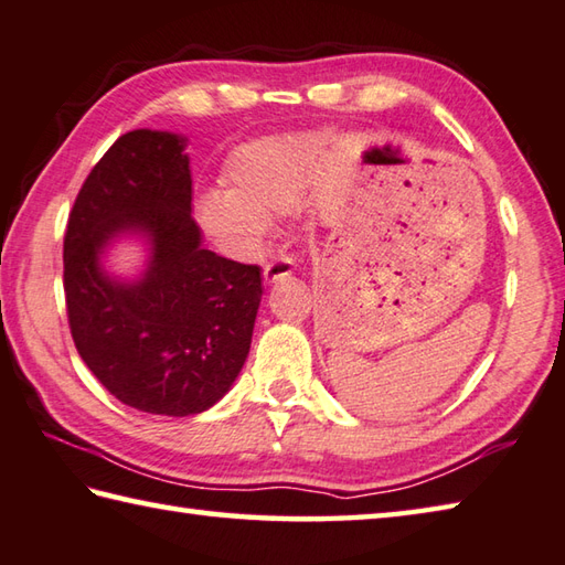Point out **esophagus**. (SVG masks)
I'll return each mask as SVG.
<instances>
[{"mask_svg":"<svg viewBox=\"0 0 565 565\" xmlns=\"http://www.w3.org/2000/svg\"><path fill=\"white\" fill-rule=\"evenodd\" d=\"M294 274V262L289 256H279V259H271L269 264L264 266V281L266 284H276L286 279V276Z\"/></svg>","mask_w":565,"mask_h":565,"instance_id":"34e87169","label":"esophagus"}]
</instances>
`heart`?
Wrapping results in <instances>:
<instances>
[{
    "mask_svg": "<svg viewBox=\"0 0 565 565\" xmlns=\"http://www.w3.org/2000/svg\"><path fill=\"white\" fill-rule=\"evenodd\" d=\"M326 142L321 132H303L234 150L227 162V190L202 192L194 207L202 230L239 256L259 252L271 217L291 212L303 200Z\"/></svg>",
    "mask_w": 565,
    "mask_h": 565,
    "instance_id": "heart-1",
    "label": "heart"
}]
</instances>
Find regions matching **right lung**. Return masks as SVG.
<instances>
[{"instance_id": "add662e5", "label": "right lung", "mask_w": 565, "mask_h": 565, "mask_svg": "<svg viewBox=\"0 0 565 565\" xmlns=\"http://www.w3.org/2000/svg\"><path fill=\"white\" fill-rule=\"evenodd\" d=\"M184 146L168 130L120 136L81 188L64 237L78 355L122 405L170 417L200 415L230 393L264 294L259 266L202 247ZM118 238L147 244L136 280L105 271Z\"/></svg>"}]
</instances>
